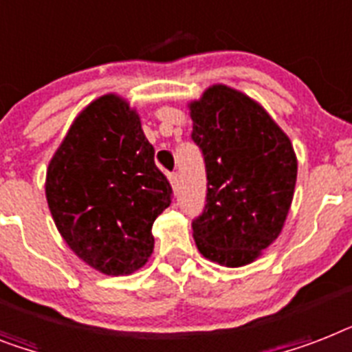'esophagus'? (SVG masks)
Returning <instances> with one entry per match:
<instances>
[{
	"label": "esophagus",
	"mask_w": 352,
	"mask_h": 352,
	"mask_svg": "<svg viewBox=\"0 0 352 352\" xmlns=\"http://www.w3.org/2000/svg\"><path fill=\"white\" fill-rule=\"evenodd\" d=\"M168 179H170L171 188L177 191V188H179V173H175V171H173V173H170V175H168Z\"/></svg>",
	"instance_id": "1"
}]
</instances>
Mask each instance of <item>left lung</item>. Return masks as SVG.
I'll use <instances>...</instances> for the list:
<instances>
[{
	"mask_svg": "<svg viewBox=\"0 0 352 352\" xmlns=\"http://www.w3.org/2000/svg\"><path fill=\"white\" fill-rule=\"evenodd\" d=\"M191 139L206 164V206L191 222L202 255L226 267L258 258L276 241L296 184L289 137L239 90L213 85L190 102Z\"/></svg>",
	"mask_w": 352,
	"mask_h": 352,
	"instance_id": "obj_1",
	"label": "left lung"
}]
</instances>
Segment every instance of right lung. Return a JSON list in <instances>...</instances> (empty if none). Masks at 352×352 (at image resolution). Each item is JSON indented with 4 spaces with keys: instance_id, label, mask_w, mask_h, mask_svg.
Here are the masks:
<instances>
[{
    "instance_id": "1",
    "label": "right lung",
    "mask_w": 352,
    "mask_h": 352,
    "mask_svg": "<svg viewBox=\"0 0 352 352\" xmlns=\"http://www.w3.org/2000/svg\"><path fill=\"white\" fill-rule=\"evenodd\" d=\"M141 119L108 94L76 117L48 164L47 202L57 230L82 262L130 275L153 251L151 226L171 204Z\"/></svg>"
}]
</instances>
